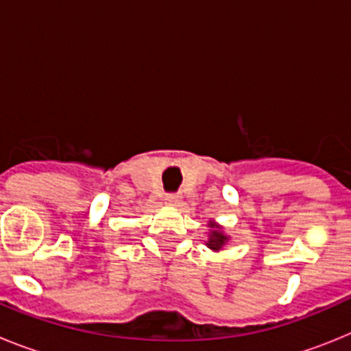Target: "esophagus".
<instances>
[{
	"mask_svg": "<svg viewBox=\"0 0 351 351\" xmlns=\"http://www.w3.org/2000/svg\"><path fill=\"white\" fill-rule=\"evenodd\" d=\"M165 202L169 204V206H178V204L181 202V195H179V193H167L165 195Z\"/></svg>",
	"mask_w": 351,
	"mask_h": 351,
	"instance_id": "1",
	"label": "esophagus"
}]
</instances>
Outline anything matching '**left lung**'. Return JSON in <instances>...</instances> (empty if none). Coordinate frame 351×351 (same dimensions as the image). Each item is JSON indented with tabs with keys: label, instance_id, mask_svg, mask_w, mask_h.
I'll list each match as a JSON object with an SVG mask.
<instances>
[{
	"label": "left lung",
	"instance_id": "left-lung-1",
	"mask_svg": "<svg viewBox=\"0 0 351 351\" xmlns=\"http://www.w3.org/2000/svg\"><path fill=\"white\" fill-rule=\"evenodd\" d=\"M225 243H226L225 235H223L221 232L214 230V232H210V239H209V243H207V246L213 247V250H219V247H221Z\"/></svg>",
	"mask_w": 351,
	"mask_h": 351
}]
</instances>
